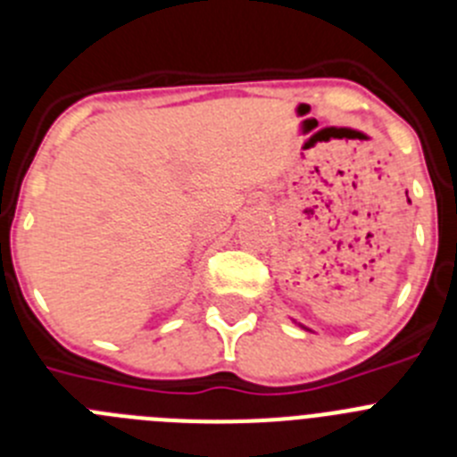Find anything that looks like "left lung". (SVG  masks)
Segmentation results:
<instances>
[{"label": "left lung", "instance_id": "left-lung-1", "mask_svg": "<svg viewBox=\"0 0 457 457\" xmlns=\"http://www.w3.org/2000/svg\"><path fill=\"white\" fill-rule=\"evenodd\" d=\"M297 325H300V327H302V329H306V332H311L309 327H306V325H302V322H297Z\"/></svg>", "mask_w": 457, "mask_h": 457}]
</instances>
